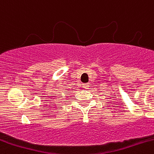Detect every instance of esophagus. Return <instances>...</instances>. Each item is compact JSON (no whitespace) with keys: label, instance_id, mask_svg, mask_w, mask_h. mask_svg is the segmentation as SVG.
Listing matches in <instances>:
<instances>
[{"label":"esophagus","instance_id":"34e87169","mask_svg":"<svg viewBox=\"0 0 154 154\" xmlns=\"http://www.w3.org/2000/svg\"><path fill=\"white\" fill-rule=\"evenodd\" d=\"M89 84L88 83H84V84H82V87H83L84 89H88V88H89Z\"/></svg>","mask_w":154,"mask_h":154}]
</instances>
